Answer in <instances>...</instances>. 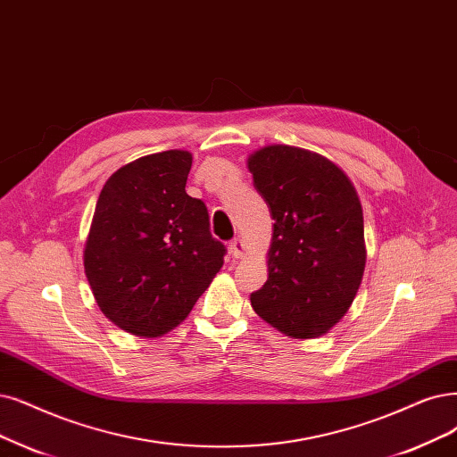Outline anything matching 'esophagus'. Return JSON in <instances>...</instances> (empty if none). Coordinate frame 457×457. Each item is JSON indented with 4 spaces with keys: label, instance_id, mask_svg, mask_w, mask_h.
Segmentation results:
<instances>
[{
    "label": "esophagus",
    "instance_id": "obj_1",
    "mask_svg": "<svg viewBox=\"0 0 457 457\" xmlns=\"http://www.w3.org/2000/svg\"><path fill=\"white\" fill-rule=\"evenodd\" d=\"M229 252H231L233 258H243V254H245V245H243V241H241L239 237L231 239V243H229Z\"/></svg>",
    "mask_w": 457,
    "mask_h": 457
}]
</instances>
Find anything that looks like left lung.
Listing matches in <instances>:
<instances>
[{
  "label": "left lung",
  "mask_w": 457,
  "mask_h": 457,
  "mask_svg": "<svg viewBox=\"0 0 457 457\" xmlns=\"http://www.w3.org/2000/svg\"><path fill=\"white\" fill-rule=\"evenodd\" d=\"M271 212L267 280L250 295L282 333L312 339L350 309L363 278V211L350 179L316 152L269 145L248 158Z\"/></svg>",
  "instance_id": "1"
}]
</instances>
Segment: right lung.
<instances>
[{
	"instance_id": "1",
	"label": "right lung",
	"mask_w": 457,
	"mask_h": 457,
	"mask_svg": "<svg viewBox=\"0 0 457 457\" xmlns=\"http://www.w3.org/2000/svg\"><path fill=\"white\" fill-rule=\"evenodd\" d=\"M192 154L165 150L109 177L84 246V273L112 324L154 339L177 328L224 265L205 203L186 194Z\"/></svg>"
}]
</instances>
